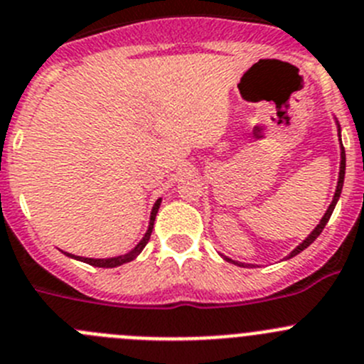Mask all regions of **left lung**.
<instances>
[{
  "mask_svg": "<svg viewBox=\"0 0 364 364\" xmlns=\"http://www.w3.org/2000/svg\"><path fill=\"white\" fill-rule=\"evenodd\" d=\"M339 140H341V134H339ZM345 165H346V159H345V149L341 147V165H339V179H338V186H336L334 199H332L331 206H328V208H327V212H325V215L321 217L320 224H318V226H316V228L312 230V233H311V235H309L307 239H305L304 242H301L300 246L296 247V250H293V251H291V255H289V257H287V259H291V257H294V255L301 253V251H304L305 247H309V246H311V244L314 242L316 239H318V235H320V233L323 232L325 224H327V223H328V219H331L332 212H334V208H336V203H338L339 196H341V190H343V181H345ZM224 259H226V257H224ZM226 260H228V262H233V264H237V266H246V264L235 262V260H232V259H226Z\"/></svg>",
  "mask_w": 364,
  "mask_h": 364,
  "instance_id": "1",
  "label": "left lung"
}]
</instances>
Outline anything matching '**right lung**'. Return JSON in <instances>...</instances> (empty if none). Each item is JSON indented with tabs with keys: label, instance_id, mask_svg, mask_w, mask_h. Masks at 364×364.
I'll list each match as a JSON object with an SVG mask.
<instances>
[{
	"label": "right lung",
	"instance_id": "add662e5",
	"mask_svg": "<svg viewBox=\"0 0 364 364\" xmlns=\"http://www.w3.org/2000/svg\"><path fill=\"white\" fill-rule=\"evenodd\" d=\"M159 203H161V199H158V201L154 203V206H152L151 223H149V230H147V233H145V237L140 240V244H138V246H136L132 251H129V253L122 255V257H114V259H84V257H75V255H70V253H64V255H68V257H71V259H77V260H80V262H86V264H90V266H95V267H117V266H122V264L131 262V260H134L136 257L141 253V250L147 246L149 239H151V233H152V228H154V219H156V213H158Z\"/></svg>",
	"mask_w": 364,
	"mask_h": 364
}]
</instances>
